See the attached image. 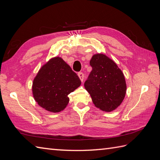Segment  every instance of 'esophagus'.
Here are the masks:
<instances>
[{
	"label": "esophagus",
	"instance_id": "34e87169",
	"mask_svg": "<svg viewBox=\"0 0 160 160\" xmlns=\"http://www.w3.org/2000/svg\"><path fill=\"white\" fill-rule=\"evenodd\" d=\"M78 76H79V79L81 81H83V79H84V74L83 72H79L78 73Z\"/></svg>",
	"mask_w": 160,
	"mask_h": 160
}]
</instances>
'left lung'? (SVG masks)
<instances>
[{
	"label": "left lung",
	"mask_w": 160,
	"mask_h": 160,
	"mask_svg": "<svg viewBox=\"0 0 160 160\" xmlns=\"http://www.w3.org/2000/svg\"><path fill=\"white\" fill-rule=\"evenodd\" d=\"M92 71L85 81V88L96 107L103 111L116 109L124 99L126 84L117 64L106 55H94L90 61Z\"/></svg>",
	"instance_id": "8db88e82"
}]
</instances>
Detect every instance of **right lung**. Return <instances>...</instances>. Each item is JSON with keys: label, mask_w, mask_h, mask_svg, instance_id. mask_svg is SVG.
<instances>
[{"label": "right lung", "mask_w": 160, "mask_h": 160, "mask_svg": "<svg viewBox=\"0 0 160 160\" xmlns=\"http://www.w3.org/2000/svg\"><path fill=\"white\" fill-rule=\"evenodd\" d=\"M77 74L61 58L49 61L38 71L32 85L36 102L48 111L58 112L69 102L68 95L81 85Z\"/></svg>", "instance_id": "add662e5"}]
</instances>
